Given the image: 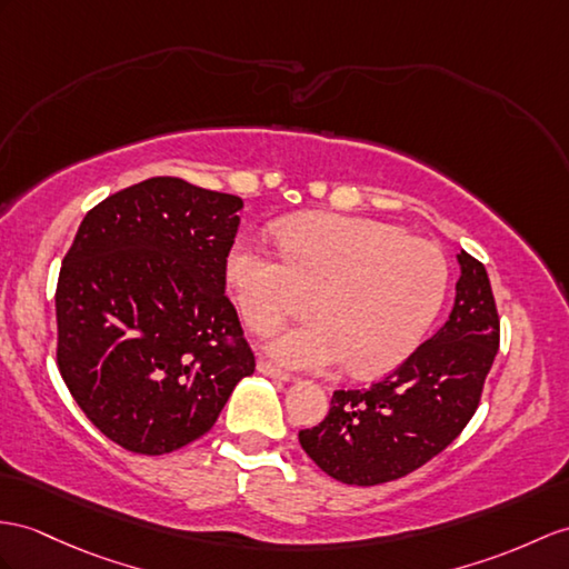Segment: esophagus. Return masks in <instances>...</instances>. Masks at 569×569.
Listing matches in <instances>:
<instances>
[{
    "instance_id": "1",
    "label": "esophagus",
    "mask_w": 569,
    "mask_h": 569,
    "mask_svg": "<svg viewBox=\"0 0 569 569\" xmlns=\"http://www.w3.org/2000/svg\"><path fill=\"white\" fill-rule=\"evenodd\" d=\"M258 371L262 373V377H268V379H274V381H282V383H287V381H292V373H287V371H282V369H277L274 365H270L268 359H258Z\"/></svg>"
}]
</instances>
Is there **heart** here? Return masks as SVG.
<instances>
[{
  "label": "heart",
  "mask_w": 569,
  "mask_h": 569,
  "mask_svg": "<svg viewBox=\"0 0 569 569\" xmlns=\"http://www.w3.org/2000/svg\"><path fill=\"white\" fill-rule=\"evenodd\" d=\"M274 237L280 256L239 241L227 260L251 328L270 330L309 307L318 313L272 332V359L307 371L345 362L355 377H377L418 350L449 284L437 243L386 221L326 212L287 219Z\"/></svg>",
  "instance_id": "obj_1"
}]
</instances>
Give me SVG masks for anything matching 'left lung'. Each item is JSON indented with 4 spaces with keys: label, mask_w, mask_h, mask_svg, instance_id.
I'll list each match as a JSON object with an SVG mask.
<instances>
[{
    "label": "left lung",
    "mask_w": 569,
    "mask_h": 569,
    "mask_svg": "<svg viewBox=\"0 0 569 569\" xmlns=\"http://www.w3.org/2000/svg\"><path fill=\"white\" fill-rule=\"evenodd\" d=\"M456 260L449 321L379 383L332 393L326 420L299 432L301 449L330 478L362 488L403 478L473 418L500 348V318L482 262L466 251Z\"/></svg>",
    "instance_id": "left-lung-1"
}]
</instances>
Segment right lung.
Wrapping results in <instances>:
<instances>
[{"label": "right lung", "instance_id": "right-lung-1", "mask_svg": "<svg viewBox=\"0 0 569 569\" xmlns=\"http://www.w3.org/2000/svg\"><path fill=\"white\" fill-rule=\"evenodd\" d=\"M241 198L147 178L81 221L62 260L58 367L118 447L161 456L210 432L256 359L224 297Z\"/></svg>", "mask_w": 569, "mask_h": 569}]
</instances>
